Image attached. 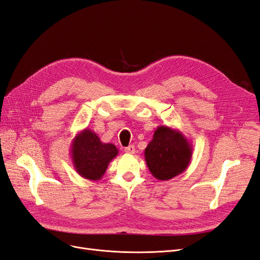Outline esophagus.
<instances>
[{
  "label": "esophagus",
  "mask_w": 260,
  "mask_h": 260,
  "mask_svg": "<svg viewBox=\"0 0 260 260\" xmlns=\"http://www.w3.org/2000/svg\"><path fill=\"white\" fill-rule=\"evenodd\" d=\"M124 152L127 154H135L136 153V147L135 145H129L128 147L124 148Z\"/></svg>",
  "instance_id": "obj_1"
}]
</instances>
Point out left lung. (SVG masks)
Here are the masks:
<instances>
[{"instance_id":"obj_1","label":"left lung","mask_w":260,"mask_h":260,"mask_svg":"<svg viewBox=\"0 0 260 260\" xmlns=\"http://www.w3.org/2000/svg\"><path fill=\"white\" fill-rule=\"evenodd\" d=\"M193 147L181 131L158 125L144 151L145 161L154 178L170 180L182 174L191 162Z\"/></svg>"}]
</instances>
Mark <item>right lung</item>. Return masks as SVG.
<instances>
[{
  "label": "right lung",
  "mask_w": 260,
  "mask_h": 260,
  "mask_svg": "<svg viewBox=\"0 0 260 260\" xmlns=\"http://www.w3.org/2000/svg\"><path fill=\"white\" fill-rule=\"evenodd\" d=\"M117 155L118 149L114 144L103 143L96 133L88 128L77 133L70 145V157L77 174L92 181L102 179Z\"/></svg>",
  "instance_id": "right-lung-1"
}]
</instances>
